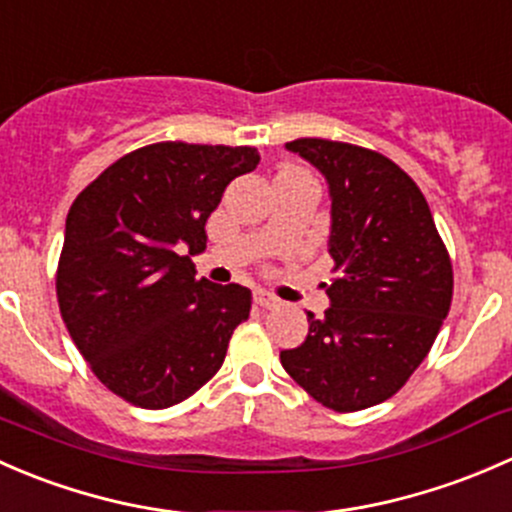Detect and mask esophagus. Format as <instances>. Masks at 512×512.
Segmentation results:
<instances>
[{"mask_svg":"<svg viewBox=\"0 0 512 512\" xmlns=\"http://www.w3.org/2000/svg\"><path fill=\"white\" fill-rule=\"evenodd\" d=\"M254 300H256L258 308H266V310L276 308V305H278V298H273V295L266 293V291H256L254 293Z\"/></svg>","mask_w":512,"mask_h":512,"instance_id":"obj_1","label":"esophagus"}]
</instances>
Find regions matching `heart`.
Wrapping results in <instances>:
<instances>
[{"instance_id":"heart-1","label":"heart","mask_w":512,"mask_h":512,"mask_svg":"<svg viewBox=\"0 0 512 512\" xmlns=\"http://www.w3.org/2000/svg\"><path fill=\"white\" fill-rule=\"evenodd\" d=\"M291 170H298V167H293V165H283L281 170H278V175H281V172H291Z\"/></svg>"}]
</instances>
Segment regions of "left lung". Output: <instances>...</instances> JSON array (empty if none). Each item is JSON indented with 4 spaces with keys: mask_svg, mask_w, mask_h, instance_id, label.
I'll return each instance as SVG.
<instances>
[{
    "mask_svg": "<svg viewBox=\"0 0 512 512\" xmlns=\"http://www.w3.org/2000/svg\"><path fill=\"white\" fill-rule=\"evenodd\" d=\"M291 152L330 184V308L281 365L315 402L347 414L382 404L424 362L449 315L453 268L416 182L382 152L300 138Z\"/></svg>",
    "mask_w": 512,
    "mask_h": 512,
    "instance_id": "1",
    "label": "left lung"
}]
</instances>
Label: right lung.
<instances>
[{"mask_svg": "<svg viewBox=\"0 0 512 512\" xmlns=\"http://www.w3.org/2000/svg\"><path fill=\"white\" fill-rule=\"evenodd\" d=\"M256 147H138L68 209L56 298L93 374L125 402L167 409L219 372L251 291L194 276L179 251L207 246L209 214L226 184L256 170Z\"/></svg>", "mask_w": 512, "mask_h": 512, "instance_id": "right-lung-1", "label": "right lung"}]
</instances>
